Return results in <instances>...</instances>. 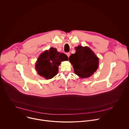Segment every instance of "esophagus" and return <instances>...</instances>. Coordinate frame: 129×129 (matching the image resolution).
Instances as JSON below:
<instances>
[{"label":"esophagus","instance_id":"34e87169","mask_svg":"<svg viewBox=\"0 0 129 129\" xmlns=\"http://www.w3.org/2000/svg\"><path fill=\"white\" fill-rule=\"evenodd\" d=\"M66 54H67V56H68V57L69 58V56H70V52H67V53H66Z\"/></svg>","mask_w":129,"mask_h":129}]
</instances>
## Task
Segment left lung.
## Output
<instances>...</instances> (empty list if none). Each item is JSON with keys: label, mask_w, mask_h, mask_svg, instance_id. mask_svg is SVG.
<instances>
[{"label": "left lung", "mask_w": 129, "mask_h": 129, "mask_svg": "<svg viewBox=\"0 0 129 129\" xmlns=\"http://www.w3.org/2000/svg\"><path fill=\"white\" fill-rule=\"evenodd\" d=\"M76 53L69 57V61L78 76L81 78H88L98 69L99 58L88 47L79 45L76 47Z\"/></svg>", "instance_id": "1"}]
</instances>
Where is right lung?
<instances>
[{"instance_id": "add662e5", "label": "right lung", "mask_w": 129, "mask_h": 129, "mask_svg": "<svg viewBox=\"0 0 129 129\" xmlns=\"http://www.w3.org/2000/svg\"><path fill=\"white\" fill-rule=\"evenodd\" d=\"M68 60L66 54L60 53L56 48L51 47L39 56L36 64V69L39 75L50 79L58 73V66L61 62Z\"/></svg>"}]
</instances>
